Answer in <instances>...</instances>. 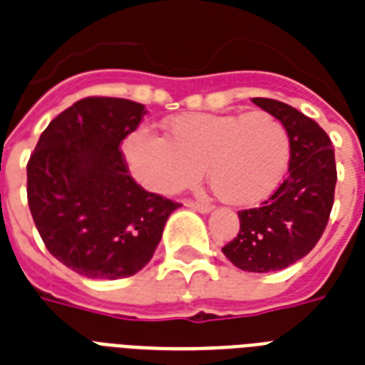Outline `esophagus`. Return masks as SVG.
<instances>
[{
    "instance_id": "esophagus-1",
    "label": "esophagus",
    "mask_w": 365,
    "mask_h": 365,
    "mask_svg": "<svg viewBox=\"0 0 365 365\" xmlns=\"http://www.w3.org/2000/svg\"><path fill=\"white\" fill-rule=\"evenodd\" d=\"M187 206H191L193 210L200 212V214H208V212H212V208H214L210 202H199V200H187Z\"/></svg>"
}]
</instances>
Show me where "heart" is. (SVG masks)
Here are the masks:
<instances>
[{"mask_svg":"<svg viewBox=\"0 0 365 365\" xmlns=\"http://www.w3.org/2000/svg\"><path fill=\"white\" fill-rule=\"evenodd\" d=\"M132 176L155 193L193 185L208 168L214 193L248 206L274 191L289 160V134L267 111L183 113L168 121V138L148 128L125 142Z\"/></svg>","mask_w":365,"mask_h":365,"instance_id":"obj_1","label":"heart"}]
</instances>
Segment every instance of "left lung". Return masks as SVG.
<instances>
[{
	"label": "left lung",
	"mask_w": 365,
	"mask_h": 365,
	"mask_svg": "<svg viewBox=\"0 0 365 365\" xmlns=\"http://www.w3.org/2000/svg\"><path fill=\"white\" fill-rule=\"evenodd\" d=\"M252 102L288 130V176L261 206L239 212V235L222 252L242 271H282L305 257L328 225L337 182L334 145L317 121L292 106L271 98Z\"/></svg>",
	"instance_id": "8db88e82"
}]
</instances>
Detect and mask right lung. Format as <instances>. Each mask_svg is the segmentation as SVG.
Masks as SVG:
<instances>
[{
    "instance_id": "right-lung-1",
    "label": "right lung",
    "mask_w": 365,
    "mask_h": 365,
    "mask_svg": "<svg viewBox=\"0 0 365 365\" xmlns=\"http://www.w3.org/2000/svg\"><path fill=\"white\" fill-rule=\"evenodd\" d=\"M145 106L88 96L43 130L28 160V205L51 254L87 278L142 271L180 202L149 193L128 172L121 142Z\"/></svg>"
}]
</instances>
